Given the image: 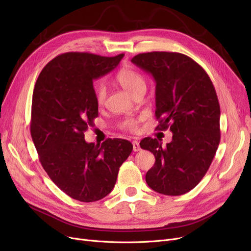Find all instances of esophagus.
<instances>
[{
  "label": "esophagus",
  "instance_id": "1",
  "mask_svg": "<svg viewBox=\"0 0 251 251\" xmlns=\"http://www.w3.org/2000/svg\"><path fill=\"white\" fill-rule=\"evenodd\" d=\"M132 144H133V151H139L141 149H140V146H139V142L138 141H136V140H134V141H132Z\"/></svg>",
  "mask_w": 251,
  "mask_h": 251
}]
</instances>
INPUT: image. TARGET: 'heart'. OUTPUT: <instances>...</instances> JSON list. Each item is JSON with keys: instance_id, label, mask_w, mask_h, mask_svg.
Returning <instances> with one entry per match:
<instances>
[{"instance_id": "1", "label": "heart", "mask_w": 251, "mask_h": 251, "mask_svg": "<svg viewBox=\"0 0 251 251\" xmlns=\"http://www.w3.org/2000/svg\"><path fill=\"white\" fill-rule=\"evenodd\" d=\"M116 80L133 97L141 91H146L147 89L146 78L140 72L132 67L121 69L116 76ZM95 97L98 104H102L104 102L105 98H107V88H105L103 84L100 83L95 86ZM139 121L140 118L129 117L124 119L120 124V127L130 131V132H136L138 130Z\"/></svg>"}]
</instances>
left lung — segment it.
Here are the masks:
<instances>
[{"label": "left lung", "instance_id": "1", "mask_svg": "<svg viewBox=\"0 0 251 251\" xmlns=\"http://www.w3.org/2000/svg\"><path fill=\"white\" fill-rule=\"evenodd\" d=\"M131 62L155 81L156 129L173 132L166 147L156 138L140 141V148L155 157L146 181L161 194L186 193L203 178L220 143L221 111L214 84L201 65L180 52H143Z\"/></svg>", "mask_w": 251, "mask_h": 251}]
</instances>
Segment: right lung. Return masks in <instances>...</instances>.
<instances>
[{
	"label": "right lung",
	"instance_id": "obj_1",
	"mask_svg": "<svg viewBox=\"0 0 251 251\" xmlns=\"http://www.w3.org/2000/svg\"><path fill=\"white\" fill-rule=\"evenodd\" d=\"M123 56L65 52L45 66L33 89L30 133L39 162L51 181L79 201L107 196L133 150L121 138L101 144L84 139L99 116L92 81L115 69Z\"/></svg>",
	"mask_w": 251,
	"mask_h": 251
}]
</instances>
